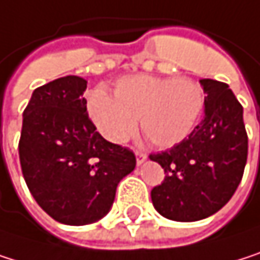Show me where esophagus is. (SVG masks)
Masks as SVG:
<instances>
[{
    "label": "esophagus",
    "instance_id": "esophagus-1",
    "mask_svg": "<svg viewBox=\"0 0 260 260\" xmlns=\"http://www.w3.org/2000/svg\"><path fill=\"white\" fill-rule=\"evenodd\" d=\"M136 158H137V165L140 166V165H143V163L146 161L148 155H146L145 152H140V151H137V152H136Z\"/></svg>",
    "mask_w": 260,
    "mask_h": 260
}]
</instances>
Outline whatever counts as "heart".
Instances as JSON below:
<instances>
[{
  "mask_svg": "<svg viewBox=\"0 0 260 260\" xmlns=\"http://www.w3.org/2000/svg\"><path fill=\"white\" fill-rule=\"evenodd\" d=\"M204 108L203 88L190 79L151 74L123 77L114 85V97L103 88L89 91L86 111L97 131L112 143H123L142 131L157 148H172L195 129Z\"/></svg>",
  "mask_w": 260,
  "mask_h": 260,
  "instance_id": "1",
  "label": "heart"
}]
</instances>
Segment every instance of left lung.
Returning <instances> with one entry per match:
<instances>
[{
  "instance_id": "1",
  "label": "left lung",
  "mask_w": 260,
  "mask_h": 260,
  "mask_svg": "<svg viewBox=\"0 0 260 260\" xmlns=\"http://www.w3.org/2000/svg\"><path fill=\"white\" fill-rule=\"evenodd\" d=\"M204 118L180 145L149 158L166 174L151 192L155 210L172 221L193 222L215 215L233 197L247 163L248 139L242 106L227 83L200 80Z\"/></svg>"
}]
</instances>
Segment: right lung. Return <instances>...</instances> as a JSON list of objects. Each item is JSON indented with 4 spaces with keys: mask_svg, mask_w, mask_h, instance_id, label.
Returning a JSON list of instances; mask_svg holds the SVG:
<instances>
[{
    "mask_svg": "<svg viewBox=\"0 0 260 260\" xmlns=\"http://www.w3.org/2000/svg\"><path fill=\"white\" fill-rule=\"evenodd\" d=\"M86 80L65 76L36 88L22 114L19 161L36 203L54 221L86 225L112 207L136 155L106 142L88 117Z\"/></svg>",
    "mask_w": 260,
    "mask_h": 260,
    "instance_id": "1",
    "label": "right lung"
}]
</instances>
